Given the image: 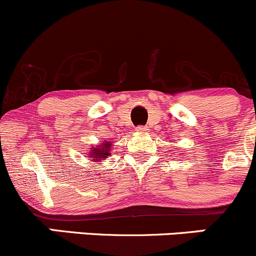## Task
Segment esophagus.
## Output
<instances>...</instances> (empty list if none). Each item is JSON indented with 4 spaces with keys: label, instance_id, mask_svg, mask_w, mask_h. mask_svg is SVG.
I'll return each mask as SVG.
<instances>
[{
    "label": "esophagus",
    "instance_id": "esophagus-1",
    "mask_svg": "<svg viewBox=\"0 0 256 256\" xmlns=\"http://www.w3.org/2000/svg\"><path fill=\"white\" fill-rule=\"evenodd\" d=\"M147 130H148L147 126H138V128H136V131H138V132H146Z\"/></svg>",
    "mask_w": 256,
    "mask_h": 256
}]
</instances>
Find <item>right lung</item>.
<instances>
[{
    "label": "right lung",
    "mask_w": 256,
    "mask_h": 256,
    "mask_svg": "<svg viewBox=\"0 0 256 256\" xmlns=\"http://www.w3.org/2000/svg\"><path fill=\"white\" fill-rule=\"evenodd\" d=\"M110 147H112V144H109V142L102 144V146L94 147V148L92 150L90 158H92V161L108 158V156H110Z\"/></svg>",
    "instance_id": "obj_1"
}]
</instances>
